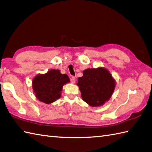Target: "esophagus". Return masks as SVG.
Returning <instances> with one entry per match:
<instances>
[{
    "instance_id": "34e87169",
    "label": "esophagus",
    "mask_w": 152,
    "mask_h": 152,
    "mask_svg": "<svg viewBox=\"0 0 152 152\" xmlns=\"http://www.w3.org/2000/svg\"><path fill=\"white\" fill-rule=\"evenodd\" d=\"M70 81H71V83H73V84L75 83V77H71Z\"/></svg>"
}]
</instances>
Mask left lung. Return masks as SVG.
Here are the masks:
<instances>
[{
  "instance_id": "8db88e82",
  "label": "left lung",
  "mask_w": 152,
  "mask_h": 152,
  "mask_svg": "<svg viewBox=\"0 0 152 152\" xmlns=\"http://www.w3.org/2000/svg\"><path fill=\"white\" fill-rule=\"evenodd\" d=\"M78 78L82 99L92 107H99L109 100L115 88V80L104 67L88 68Z\"/></svg>"
}]
</instances>
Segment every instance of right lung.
Returning <instances> with one entry per match:
<instances>
[{"label":"right lung","instance_id":"right-lung-1","mask_svg":"<svg viewBox=\"0 0 152 152\" xmlns=\"http://www.w3.org/2000/svg\"><path fill=\"white\" fill-rule=\"evenodd\" d=\"M69 81L66 74L51 69L45 74L37 75L32 80V88L38 100L50 104L60 98L63 86Z\"/></svg>","mask_w":152,"mask_h":152}]
</instances>
